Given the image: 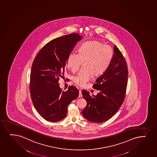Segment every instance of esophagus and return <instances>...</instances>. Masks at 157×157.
<instances>
[{
	"label": "esophagus",
	"mask_w": 157,
	"mask_h": 157,
	"mask_svg": "<svg viewBox=\"0 0 157 157\" xmlns=\"http://www.w3.org/2000/svg\"><path fill=\"white\" fill-rule=\"evenodd\" d=\"M79 98H82V94L81 90H79Z\"/></svg>",
	"instance_id": "esophagus-1"
}]
</instances>
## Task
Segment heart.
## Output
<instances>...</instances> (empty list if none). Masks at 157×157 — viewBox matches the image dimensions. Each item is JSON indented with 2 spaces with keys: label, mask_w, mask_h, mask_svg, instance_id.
Returning a JSON list of instances; mask_svg holds the SVG:
<instances>
[{
  "label": "heart",
  "mask_w": 157,
  "mask_h": 157,
  "mask_svg": "<svg viewBox=\"0 0 157 157\" xmlns=\"http://www.w3.org/2000/svg\"><path fill=\"white\" fill-rule=\"evenodd\" d=\"M78 53H71L67 56V67L73 73L78 71L83 63V69L73 81L76 85L85 86L90 76L104 73L112 61L113 51L109 45L98 41L86 42L80 47Z\"/></svg>",
  "instance_id": "b5f03b06"
}]
</instances>
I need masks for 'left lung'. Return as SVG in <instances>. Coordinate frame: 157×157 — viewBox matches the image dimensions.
Listing matches in <instances>:
<instances>
[{
    "instance_id": "1",
    "label": "left lung",
    "mask_w": 157,
    "mask_h": 157,
    "mask_svg": "<svg viewBox=\"0 0 157 157\" xmlns=\"http://www.w3.org/2000/svg\"><path fill=\"white\" fill-rule=\"evenodd\" d=\"M114 54L106 71L96 80L93 88L99 90L97 95H90L86 90L82 94L86 106L82 113L93 123L108 121L119 110L124 101L128 81V67L119 49L114 45Z\"/></svg>"
}]
</instances>
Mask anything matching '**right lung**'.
Listing matches in <instances>:
<instances>
[{
  "mask_svg": "<svg viewBox=\"0 0 157 157\" xmlns=\"http://www.w3.org/2000/svg\"><path fill=\"white\" fill-rule=\"evenodd\" d=\"M82 39L78 33L55 39L43 47L33 62L31 98L37 112L46 121L56 122L64 119L68 105L78 96L79 91L74 86L62 91L59 80L64 77L67 56Z\"/></svg>",
  "mask_w": 157,
  "mask_h": 157,
  "instance_id": "obj_1",
  "label": "right lung"
}]
</instances>
